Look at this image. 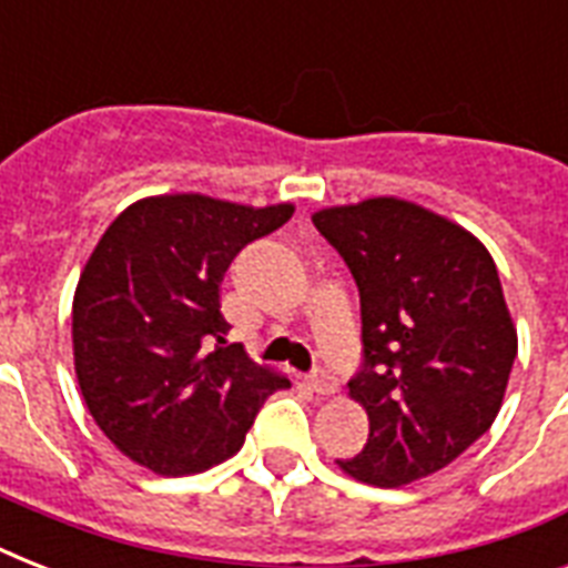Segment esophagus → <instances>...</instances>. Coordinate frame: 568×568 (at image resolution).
<instances>
[{
	"label": "esophagus",
	"mask_w": 568,
	"mask_h": 568,
	"mask_svg": "<svg viewBox=\"0 0 568 568\" xmlns=\"http://www.w3.org/2000/svg\"><path fill=\"white\" fill-rule=\"evenodd\" d=\"M310 388L315 392V395H336L338 392V379L329 377L327 372H315L310 377Z\"/></svg>",
	"instance_id": "obj_1"
}]
</instances>
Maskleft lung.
Masks as SVG:
<instances>
[{"label":"left lung","mask_w":568,"mask_h":568,"mask_svg":"<svg viewBox=\"0 0 568 568\" xmlns=\"http://www.w3.org/2000/svg\"><path fill=\"white\" fill-rule=\"evenodd\" d=\"M359 288L368 413L363 454L336 459L359 484L397 489L475 445L504 404L516 324L489 250L418 203L372 196L312 214Z\"/></svg>","instance_id":"left-lung-1"}]
</instances>
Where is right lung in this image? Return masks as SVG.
Masks as SVG:
<instances>
[{"mask_svg": "<svg viewBox=\"0 0 568 568\" xmlns=\"http://www.w3.org/2000/svg\"><path fill=\"white\" fill-rule=\"evenodd\" d=\"M292 214V203L159 194L102 232L73 294V363L93 422L132 463L164 477L217 466L265 397L292 386L241 345L223 348L221 315L235 253Z\"/></svg>", "mask_w": 568, "mask_h": 568, "instance_id": "right-lung-1", "label": "right lung"}]
</instances>
